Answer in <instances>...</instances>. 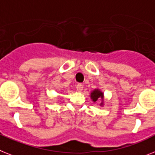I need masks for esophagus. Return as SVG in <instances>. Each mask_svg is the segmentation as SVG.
Here are the masks:
<instances>
[{"instance_id": "esophagus-1", "label": "esophagus", "mask_w": 155, "mask_h": 155, "mask_svg": "<svg viewBox=\"0 0 155 155\" xmlns=\"http://www.w3.org/2000/svg\"><path fill=\"white\" fill-rule=\"evenodd\" d=\"M75 88H76V90H77V91H83V89H84V85L82 84H78L77 85H76V87H75Z\"/></svg>"}]
</instances>
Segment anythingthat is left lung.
Masks as SVG:
<instances>
[{
  "label": "left lung",
  "instance_id": "left-lung-1",
  "mask_svg": "<svg viewBox=\"0 0 155 155\" xmlns=\"http://www.w3.org/2000/svg\"><path fill=\"white\" fill-rule=\"evenodd\" d=\"M91 98L93 99L94 102H96L98 98H102L103 97V94H102V92H101L99 91V90H94L93 92L91 93Z\"/></svg>",
  "mask_w": 155,
  "mask_h": 155
}]
</instances>
